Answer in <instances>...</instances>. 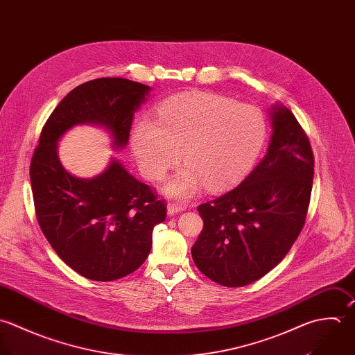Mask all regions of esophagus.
<instances>
[{
    "instance_id": "1",
    "label": "esophagus",
    "mask_w": 355,
    "mask_h": 355,
    "mask_svg": "<svg viewBox=\"0 0 355 355\" xmlns=\"http://www.w3.org/2000/svg\"><path fill=\"white\" fill-rule=\"evenodd\" d=\"M186 209V207H183V205H178V204H169L168 207H166V214L169 215V216H172V215H176V214H180V212H183Z\"/></svg>"
}]
</instances>
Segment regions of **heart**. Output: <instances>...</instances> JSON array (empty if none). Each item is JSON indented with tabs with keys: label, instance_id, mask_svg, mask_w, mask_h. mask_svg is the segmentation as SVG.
I'll list each match as a JSON object with an SVG mask.
<instances>
[{
	"label": "heart",
	"instance_id": "obj_1",
	"mask_svg": "<svg viewBox=\"0 0 355 355\" xmlns=\"http://www.w3.org/2000/svg\"><path fill=\"white\" fill-rule=\"evenodd\" d=\"M159 121L140 119L130 146L141 173L162 180L182 159L186 164L165 184L169 197L189 198L202 183L220 190L236 182L256 159L266 137L261 113L214 94H183L166 99Z\"/></svg>",
	"mask_w": 355,
	"mask_h": 355
}]
</instances>
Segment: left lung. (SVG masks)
I'll return each instance as SVG.
<instances>
[{
	"label": "left lung",
	"instance_id": "1",
	"mask_svg": "<svg viewBox=\"0 0 355 355\" xmlns=\"http://www.w3.org/2000/svg\"><path fill=\"white\" fill-rule=\"evenodd\" d=\"M266 155L234 190L201 204L204 229L191 248L209 279L245 286L272 270L300 234L310 202L314 157L297 119L285 106L270 109Z\"/></svg>",
	"mask_w": 355,
	"mask_h": 355
}]
</instances>
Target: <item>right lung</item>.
Masks as SVG:
<instances>
[{"mask_svg": "<svg viewBox=\"0 0 355 355\" xmlns=\"http://www.w3.org/2000/svg\"><path fill=\"white\" fill-rule=\"evenodd\" d=\"M151 88L125 78H98L69 92L45 122L30 164L40 227L59 257L92 281H114L147 259L153 229L165 220V204L116 157L106 169L78 178L62 164L59 140L76 125L107 132L114 151L129 140L133 114Z\"/></svg>", "mask_w": 355, "mask_h": 355, "instance_id": "add662e5", "label": "right lung"}]
</instances>
